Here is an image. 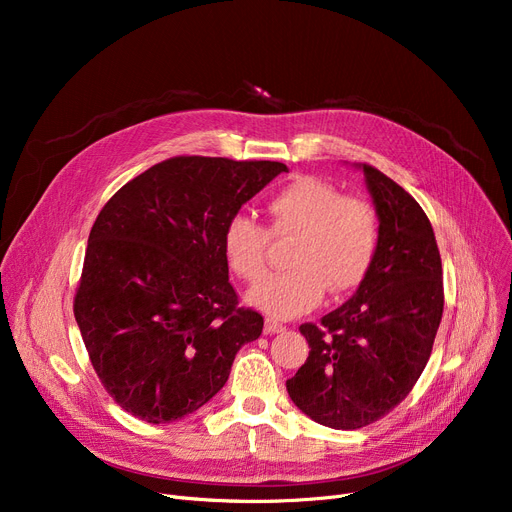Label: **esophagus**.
<instances>
[{
  "label": "esophagus",
  "instance_id": "1",
  "mask_svg": "<svg viewBox=\"0 0 512 512\" xmlns=\"http://www.w3.org/2000/svg\"><path fill=\"white\" fill-rule=\"evenodd\" d=\"M284 330H286V326H282L280 321H276V319H272V317L265 319V334H280V332H284Z\"/></svg>",
  "mask_w": 512,
  "mask_h": 512
}]
</instances>
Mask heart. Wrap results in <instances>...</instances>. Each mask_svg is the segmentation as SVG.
<instances>
[{"label": "heart", "instance_id": "obj_1", "mask_svg": "<svg viewBox=\"0 0 512 512\" xmlns=\"http://www.w3.org/2000/svg\"><path fill=\"white\" fill-rule=\"evenodd\" d=\"M270 224L234 215L222 232V255L242 282H257L267 270L270 240L294 234L290 270L267 276L249 292V303L278 319L311 311L332 294L357 288L369 274L380 245L378 215L361 199L336 186L301 176L284 184L265 207Z\"/></svg>", "mask_w": 512, "mask_h": 512}]
</instances>
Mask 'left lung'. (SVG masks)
Returning <instances> with one entry per match:
<instances>
[{
    "label": "left lung",
    "mask_w": 512,
    "mask_h": 512,
    "mask_svg": "<svg viewBox=\"0 0 512 512\" xmlns=\"http://www.w3.org/2000/svg\"><path fill=\"white\" fill-rule=\"evenodd\" d=\"M380 218V245L355 297L299 330L305 365L286 390L305 415L359 429L388 415L423 373L444 311L442 259L421 205L378 168L361 164Z\"/></svg>",
    "instance_id": "1"
}]
</instances>
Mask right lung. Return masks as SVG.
<instances>
[{"mask_svg":"<svg viewBox=\"0 0 512 512\" xmlns=\"http://www.w3.org/2000/svg\"><path fill=\"white\" fill-rule=\"evenodd\" d=\"M286 166L178 155L126 182L89 234L74 317L118 405L147 423L201 409L263 317L240 307L222 255L230 218Z\"/></svg>","mask_w":512,"mask_h":512,"instance_id":"add662e5","label":"right lung"}]
</instances>
